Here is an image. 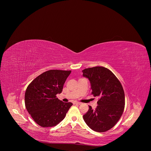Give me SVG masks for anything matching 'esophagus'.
Here are the masks:
<instances>
[{
  "label": "esophagus",
  "mask_w": 151,
  "mask_h": 151,
  "mask_svg": "<svg viewBox=\"0 0 151 151\" xmlns=\"http://www.w3.org/2000/svg\"><path fill=\"white\" fill-rule=\"evenodd\" d=\"M74 104H77V105H81V102H74Z\"/></svg>",
  "instance_id": "obj_1"
}]
</instances>
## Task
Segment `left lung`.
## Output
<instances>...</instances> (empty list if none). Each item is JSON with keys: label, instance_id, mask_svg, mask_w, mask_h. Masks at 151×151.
Returning a JSON list of instances; mask_svg holds the SVG:
<instances>
[{"label": "left lung", "instance_id": "left-lung-1", "mask_svg": "<svg viewBox=\"0 0 151 151\" xmlns=\"http://www.w3.org/2000/svg\"><path fill=\"white\" fill-rule=\"evenodd\" d=\"M83 76L88 78L92 93L99 97L98 106H89L83 116L88 126L103 132L111 129L120 119L124 109L125 95L120 82L107 68L96 66L83 70Z\"/></svg>", "mask_w": 151, "mask_h": 151}]
</instances>
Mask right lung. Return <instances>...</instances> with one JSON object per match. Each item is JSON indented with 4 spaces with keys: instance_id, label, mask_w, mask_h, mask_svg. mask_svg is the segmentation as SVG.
<instances>
[{
    "instance_id": "1",
    "label": "right lung",
    "mask_w": 151,
    "mask_h": 151,
    "mask_svg": "<svg viewBox=\"0 0 151 151\" xmlns=\"http://www.w3.org/2000/svg\"><path fill=\"white\" fill-rule=\"evenodd\" d=\"M71 71L50 70L35 78L25 93V108L33 120L42 127L56 126L62 121L71 102H63L56 96Z\"/></svg>"
}]
</instances>
